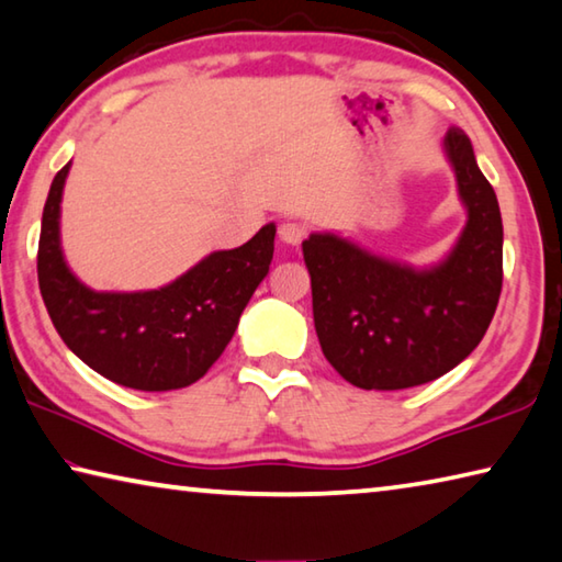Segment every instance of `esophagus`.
Listing matches in <instances>:
<instances>
[{
    "instance_id": "1",
    "label": "esophagus",
    "mask_w": 562,
    "mask_h": 562,
    "mask_svg": "<svg viewBox=\"0 0 562 562\" xmlns=\"http://www.w3.org/2000/svg\"><path fill=\"white\" fill-rule=\"evenodd\" d=\"M304 235H307V227L300 225V223L288 221V223L280 225V240L292 245V247L300 245L304 240Z\"/></svg>"
}]
</instances>
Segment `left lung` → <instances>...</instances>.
I'll list each match as a JSON object with an SVG mask.
<instances>
[{
	"label": "left lung",
	"mask_w": 562,
	"mask_h": 562,
	"mask_svg": "<svg viewBox=\"0 0 562 562\" xmlns=\"http://www.w3.org/2000/svg\"><path fill=\"white\" fill-rule=\"evenodd\" d=\"M465 207L459 240L441 262L412 268L335 233L302 243L322 351L359 389L394 392L451 372L479 347L503 284L501 207L461 128L443 136Z\"/></svg>",
	"instance_id": "8db88e82"
}]
</instances>
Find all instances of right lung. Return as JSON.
<instances>
[{"instance_id": "add662e5", "label": "right lung", "mask_w": 562, "mask_h": 562, "mask_svg": "<svg viewBox=\"0 0 562 562\" xmlns=\"http://www.w3.org/2000/svg\"><path fill=\"white\" fill-rule=\"evenodd\" d=\"M71 164L54 176L42 215L40 290L56 331L83 364L121 386L170 392L198 382L233 339L252 292L270 272L274 223L235 250H217L158 290L97 292L61 250V195Z\"/></svg>"}]
</instances>
